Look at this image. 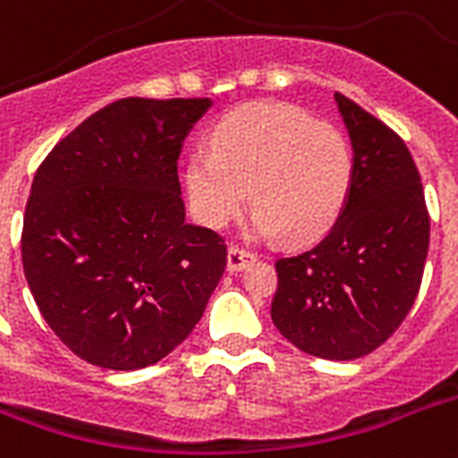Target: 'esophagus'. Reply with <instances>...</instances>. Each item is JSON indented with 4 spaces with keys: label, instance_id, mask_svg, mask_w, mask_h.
Masks as SVG:
<instances>
[{
    "label": "esophagus",
    "instance_id": "34e87169",
    "mask_svg": "<svg viewBox=\"0 0 458 458\" xmlns=\"http://www.w3.org/2000/svg\"><path fill=\"white\" fill-rule=\"evenodd\" d=\"M257 259L252 252H247L244 247H240V244H233L228 250V268L230 271H242L244 267H250L252 261Z\"/></svg>",
    "mask_w": 458,
    "mask_h": 458
}]
</instances>
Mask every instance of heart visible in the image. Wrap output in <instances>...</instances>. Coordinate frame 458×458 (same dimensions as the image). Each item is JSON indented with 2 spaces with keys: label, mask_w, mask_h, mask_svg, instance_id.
Segmentation results:
<instances>
[{
  "label": "heart",
  "mask_w": 458,
  "mask_h": 458,
  "mask_svg": "<svg viewBox=\"0 0 458 458\" xmlns=\"http://www.w3.org/2000/svg\"><path fill=\"white\" fill-rule=\"evenodd\" d=\"M344 131L295 105L252 103L211 131V151L187 160L184 182L199 218L221 228L247 201L259 235L312 240L334 225L353 184Z\"/></svg>",
  "instance_id": "heart-1"
}]
</instances>
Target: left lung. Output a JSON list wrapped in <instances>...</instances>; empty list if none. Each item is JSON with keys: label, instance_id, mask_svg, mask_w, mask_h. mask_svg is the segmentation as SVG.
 Returning a JSON list of instances; mask_svg holds the SVG:
<instances>
[{"label": "left lung", "instance_id": "1", "mask_svg": "<svg viewBox=\"0 0 458 458\" xmlns=\"http://www.w3.org/2000/svg\"><path fill=\"white\" fill-rule=\"evenodd\" d=\"M353 141V184L331 230L276 259L271 319L327 360L372 353L406 319L423 281L430 214L413 156L392 127L336 93Z\"/></svg>", "mask_w": 458, "mask_h": 458}]
</instances>
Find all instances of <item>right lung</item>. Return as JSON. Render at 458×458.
Masks as SVG:
<instances>
[{
    "label": "right lung",
    "instance_id": "1",
    "mask_svg": "<svg viewBox=\"0 0 458 458\" xmlns=\"http://www.w3.org/2000/svg\"><path fill=\"white\" fill-rule=\"evenodd\" d=\"M208 98H122L40 163L21 233L35 305L59 341L105 369L163 360L197 327L225 237L184 223L177 158Z\"/></svg>",
    "mask_w": 458,
    "mask_h": 458
}]
</instances>
